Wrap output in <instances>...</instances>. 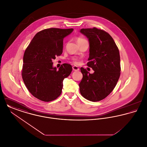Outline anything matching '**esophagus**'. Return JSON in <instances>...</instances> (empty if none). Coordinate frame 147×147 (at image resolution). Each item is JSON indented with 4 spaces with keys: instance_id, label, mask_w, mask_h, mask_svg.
Segmentation results:
<instances>
[{
    "instance_id": "esophagus-1",
    "label": "esophagus",
    "mask_w": 147,
    "mask_h": 147,
    "mask_svg": "<svg viewBox=\"0 0 147 147\" xmlns=\"http://www.w3.org/2000/svg\"><path fill=\"white\" fill-rule=\"evenodd\" d=\"M72 68H73V70L74 71H78L79 70V69L78 68V67L77 66H73Z\"/></svg>"
}]
</instances>
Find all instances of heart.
<instances>
[{
	"label": "heart",
	"mask_w": 147,
	"mask_h": 147,
	"mask_svg": "<svg viewBox=\"0 0 147 147\" xmlns=\"http://www.w3.org/2000/svg\"><path fill=\"white\" fill-rule=\"evenodd\" d=\"M84 40H85L84 39V38H82V37H78L77 38V41L78 43L82 42V41H83ZM74 63H77V61H74Z\"/></svg>",
	"instance_id": "1"
}]
</instances>
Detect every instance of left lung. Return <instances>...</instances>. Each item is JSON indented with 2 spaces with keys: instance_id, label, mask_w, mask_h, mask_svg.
Returning a JSON list of instances; mask_svg holds the SVG:
<instances>
[{
  "instance_id": "8db88e82",
  "label": "left lung",
  "mask_w": 147,
  "mask_h": 147,
  "mask_svg": "<svg viewBox=\"0 0 147 147\" xmlns=\"http://www.w3.org/2000/svg\"><path fill=\"white\" fill-rule=\"evenodd\" d=\"M80 32L89 42V57L87 65L94 71L90 74L81 68L83 78L79 83L81 95L95 102L107 97L113 90L120 76L119 50L112 37L96 28H82Z\"/></svg>"
}]
</instances>
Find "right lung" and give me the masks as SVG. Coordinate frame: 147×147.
Wrapping results in <instances>:
<instances>
[{"instance_id": "obj_1", "label": "right lung", "mask_w": 147, "mask_h": 147, "mask_svg": "<svg viewBox=\"0 0 147 147\" xmlns=\"http://www.w3.org/2000/svg\"><path fill=\"white\" fill-rule=\"evenodd\" d=\"M73 28H50L38 32L25 51L22 78L30 92L45 102L56 99L61 94L64 78L72 71L65 63L57 69L52 60L63 52V39Z\"/></svg>"}]
</instances>
